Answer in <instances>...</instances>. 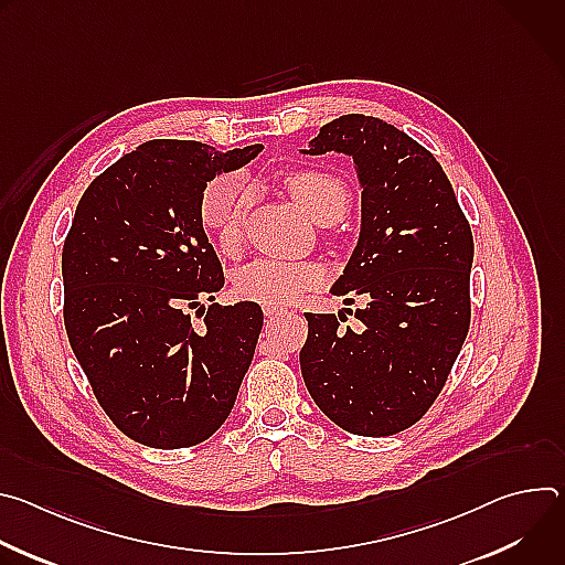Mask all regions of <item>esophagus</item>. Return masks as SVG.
Listing matches in <instances>:
<instances>
[{"label":"esophagus","instance_id":"1","mask_svg":"<svg viewBox=\"0 0 565 565\" xmlns=\"http://www.w3.org/2000/svg\"><path fill=\"white\" fill-rule=\"evenodd\" d=\"M284 312H286L284 306H273V303H266V306H264V315H266V317H277V315H284Z\"/></svg>","mask_w":565,"mask_h":565}]
</instances>
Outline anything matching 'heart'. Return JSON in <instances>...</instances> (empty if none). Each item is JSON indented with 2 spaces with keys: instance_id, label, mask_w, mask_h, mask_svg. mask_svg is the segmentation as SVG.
Returning a JSON list of instances; mask_svg holds the SVG:
<instances>
[{
  "instance_id": "b5f03b06",
  "label": "heart",
  "mask_w": 565,
  "mask_h": 565,
  "mask_svg": "<svg viewBox=\"0 0 565 565\" xmlns=\"http://www.w3.org/2000/svg\"><path fill=\"white\" fill-rule=\"evenodd\" d=\"M286 188L297 205L317 223L340 221L351 203L349 185L324 170H297L286 177ZM248 212V192L241 174L225 172L210 179L199 199L203 225L212 232L221 253L232 255L241 244V225ZM324 281V268L312 262L255 259L234 279L236 295L255 303H288Z\"/></svg>"
}]
</instances>
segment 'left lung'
<instances>
[{
	"label": "left lung",
	"mask_w": 565,
	"mask_h": 565,
	"mask_svg": "<svg viewBox=\"0 0 565 565\" xmlns=\"http://www.w3.org/2000/svg\"><path fill=\"white\" fill-rule=\"evenodd\" d=\"M299 151L353 158L362 225L331 292L364 299L355 331L306 312L301 375L344 431L393 436L427 414L467 338L471 230L434 153L380 118L340 116Z\"/></svg>",
	"instance_id": "left-lung-1"
}]
</instances>
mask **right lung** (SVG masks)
Segmentation results:
<instances>
[{"label":"right lung","instance_id":"obj_1","mask_svg":"<svg viewBox=\"0 0 565 565\" xmlns=\"http://www.w3.org/2000/svg\"><path fill=\"white\" fill-rule=\"evenodd\" d=\"M262 149L147 140L94 179L75 207L62 248L66 335L100 407L140 445L207 440L250 369L264 312L255 301L214 303L225 279L199 199L210 179ZM203 300L213 301L207 311Z\"/></svg>","mask_w":565,"mask_h":565}]
</instances>
